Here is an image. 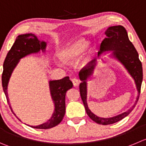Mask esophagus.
Listing matches in <instances>:
<instances>
[{"label":"esophagus","instance_id":"34e87169","mask_svg":"<svg viewBox=\"0 0 146 146\" xmlns=\"http://www.w3.org/2000/svg\"><path fill=\"white\" fill-rule=\"evenodd\" d=\"M72 83H73V85H74V87H77V86H78L79 83H80V82H79V80H77V78L72 79Z\"/></svg>","mask_w":146,"mask_h":146}]
</instances>
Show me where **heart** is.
<instances>
[{"instance_id":"b5f03b06","label":"heart","mask_w":146,"mask_h":146,"mask_svg":"<svg viewBox=\"0 0 146 146\" xmlns=\"http://www.w3.org/2000/svg\"><path fill=\"white\" fill-rule=\"evenodd\" d=\"M88 45V42L84 39L78 40L59 51V58L64 62H74L82 54H83ZM87 60L88 56H84L83 58V62H86Z\"/></svg>"}]
</instances>
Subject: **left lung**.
Listing matches in <instances>:
<instances>
[{
	"label": "left lung",
	"mask_w": 146,
	"mask_h": 146,
	"mask_svg": "<svg viewBox=\"0 0 146 146\" xmlns=\"http://www.w3.org/2000/svg\"><path fill=\"white\" fill-rule=\"evenodd\" d=\"M106 38L100 44V51L98 52V56H100L105 51H112V56L118 60L125 66L129 74L134 79L138 90V96L134 105L126 112L117 116L109 118H104L97 116L91 112L88 108L87 102V80L89 77H91L95 69V64L86 69H82L79 73L80 79L82 82L80 84V91L85 110L89 117L95 123L100 125H110L120 121L122 119L128 115L135 108L139 99L141 93V84L143 81V67L142 63L138 57V51H136L133 44L129 40L127 33L125 29L122 26H110L105 31ZM95 63V62H94Z\"/></svg>",
	"instance_id": "obj_1"
}]
</instances>
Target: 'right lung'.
I'll return each instance as SVG.
<instances>
[{
    "label": "right lung",
    "instance_id": "obj_1",
    "mask_svg": "<svg viewBox=\"0 0 146 146\" xmlns=\"http://www.w3.org/2000/svg\"><path fill=\"white\" fill-rule=\"evenodd\" d=\"M46 42L39 41L36 36L33 34H21L16 37L14 44L7 54L3 63V71L2 74V86L4 93L6 97L7 102L10 108H12L10 105L8 97V84L10 77L11 76L13 69L16 68L21 59L31 54L38 53L40 51H45ZM73 84L69 80V77H64L62 80H50L49 89L51 98L54 103V111L51 118L46 123L37 126H30L33 128L48 129L59 125L65 115V97L66 93L69 89L72 88ZM14 114V112H13ZM16 115V114H14ZM17 117V116L16 115ZM18 118V117H17ZM19 119V118H18Z\"/></svg>",
    "mask_w": 146,
    "mask_h": 146
}]
</instances>
